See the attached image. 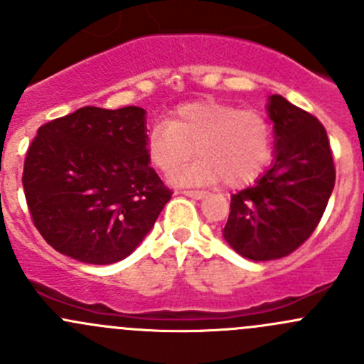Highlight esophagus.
<instances>
[{
	"label": "esophagus",
	"instance_id": "1",
	"mask_svg": "<svg viewBox=\"0 0 364 364\" xmlns=\"http://www.w3.org/2000/svg\"><path fill=\"white\" fill-rule=\"evenodd\" d=\"M183 193L188 197H193V199H203L205 196V192H203V190H183Z\"/></svg>",
	"mask_w": 364,
	"mask_h": 364
}]
</instances>
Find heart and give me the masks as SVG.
Returning a JSON list of instances; mask_svg holds the SVG:
<instances>
[{"label": "heart", "instance_id": "heart-1", "mask_svg": "<svg viewBox=\"0 0 364 364\" xmlns=\"http://www.w3.org/2000/svg\"><path fill=\"white\" fill-rule=\"evenodd\" d=\"M196 149L199 160L172 176L178 185H204L222 179L245 186L259 178L273 153V128L255 109L204 100L178 107L168 123L153 127L149 161L161 172L174 171Z\"/></svg>", "mask_w": 364, "mask_h": 364}]
</instances>
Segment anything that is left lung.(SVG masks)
Wrapping results in <instances>:
<instances>
[{"mask_svg": "<svg viewBox=\"0 0 364 364\" xmlns=\"http://www.w3.org/2000/svg\"><path fill=\"white\" fill-rule=\"evenodd\" d=\"M274 123L273 167L253 186L230 197L223 237L252 260L287 257L314 234L335 188L326 128L314 114L280 95L267 105Z\"/></svg>", "mask_w": 364, "mask_h": 364, "instance_id": "8db88e82", "label": "left lung"}]
</instances>
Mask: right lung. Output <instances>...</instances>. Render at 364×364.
I'll list each match as a JSON object with an SVG mask.
<instances>
[{"instance_id":"add662e5","label":"right lung","mask_w":364,"mask_h":364,"mask_svg":"<svg viewBox=\"0 0 364 364\" xmlns=\"http://www.w3.org/2000/svg\"><path fill=\"white\" fill-rule=\"evenodd\" d=\"M146 111L82 107L42 124L23 186L36 230L56 252L87 264L130 255L172 192L149 165Z\"/></svg>"}]
</instances>
